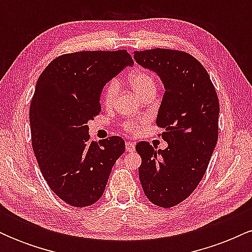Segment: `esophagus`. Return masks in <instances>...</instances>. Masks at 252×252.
<instances>
[{
	"label": "esophagus",
	"instance_id": "34e87169",
	"mask_svg": "<svg viewBox=\"0 0 252 252\" xmlns=\"http://www.w3.org/2000/svg\"><path fill=\"white\" fill-rule=\"evenodd\" d=\"M135 143L134 142H126V152H134Z\"/></svg>",
	"mask_w": 252,
	"mask_h": 252
}]
</instances>
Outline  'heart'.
I'll return each instance as SVG.
<instances>
[{"instance_id": "1", "label": "heart", "mask_w": 252, "mask_h": 252, "mask_svg": "<svg viewBox=\"0 0 252 252\" xmlns=\"http://www.w3.org/2000/svg\"><path fill=\"white\" fill-rule=\"evenodd\" d=\"M129 83L138 96H142L143 94H146V92L149 91L150 89H156L154 78L150 76L149 73L143 71H137L135 72V73H132L131 76L129 77ZM117 91L118 82L117 80H111L103 91V102L105 105H111V104L114 103ZM140 122L141 121L138 120L132 121V122H128L124 124V128H126V130H128V131H135V130L137 129V124Z\"/></svg>"}]
</instances>
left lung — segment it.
<instances>
[{
	"label": "left lung",
	"instance_id": "8db88e82",
	"mask_svg": "<svg viewBox=\"0 0 252 252\" xmlns=\"http://www.w3.org/2000/svg\"><path fill=\"white\" fill-rule=\"evenodd\" d=\"M134 59L158 74L164 88L156 124L164 129L168 147L138 142L136 152L144 194L168 209L189 198L206 172L218 141V96L207 71L189 53L155 48L135 52Z\"/></svg>",
	"mask_w": 252,
	"mask_h": 252
}]
</instances>
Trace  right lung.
<instances>
[{"label": "right lung", "mask_w": 252, "mask_h": 252, "mask_svg": "<svg viewBox=\"0 0 252 252\" xmlns=\"http://www.w3.org/2000/svg\"><path fill=\"white\" fill-rule=\"evenodd\" d=\"M126 51L63 54L43 70L30 109L32 146L50 189L74 207L94 204L124 153L123 138L90 141L89 121L100 111L104 86L126 66Z\"/></svg>", "instance_id": "1"}]
</instances>
